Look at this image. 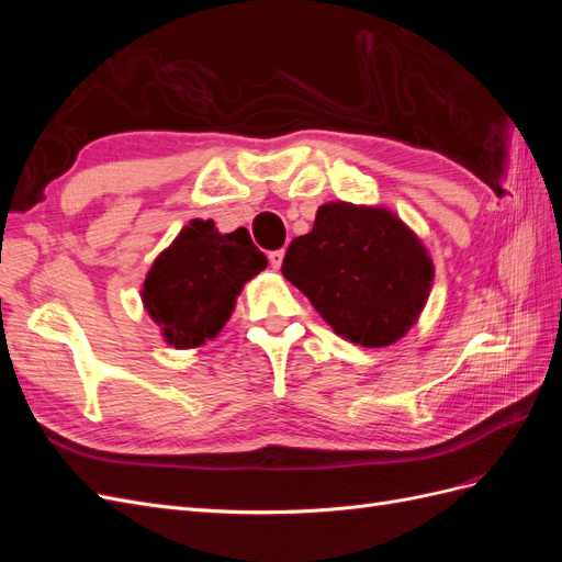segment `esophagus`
<instances>
[{
	"mask_svg": "<svg viewBox=\"0 0 562 562\" xmlns=\"http://www.w3.org/2000/svg\"><path fill=\"white\" fill-rule=\"evenodd\" d=\"M283 250H271L269 252V265H271V269H281V265H283Z\"/></svg>",
	"mask_w": 562,
	"mask_h": 562,
	"instance_id": "esophagus-1",
	"label": "esophagus"
}]
</instances>
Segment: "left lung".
<instances>
[{"label":"left lung","instance_id":"1","mask_svg":"<svg viewBox=\"0 0 562 562\" xmlns=\"http://www.w3.org/2000/svg\"><path fill=\"white\" fill-rule=\"evenodd\" d=\"M281 271L339 337L372 349L415 326L434 285L419 236L394 211L349 201L318 206L314 229L288 246Z\"/></svg>","mask_w":562,"mask_h":562}]
</instances>
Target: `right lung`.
Returning a JSON list of instances; mask_svg holds the SVG:
<instances>
[{
	"instance_id": "obj_1",
	"label": "right lung",
	"mask_w": 562,
	"mask_h": 562,
	"mask_svg": "<svg viewBox=\"0 0 562 562\" xmlns=\"http://www.w3.org/2000/svg\"><path fill=\"white\" fill-rule=\"evenodd\" d=\"M265 267L248 229L223 234L196 217L151 262L140 297L166 345L196 349L225 328L244 285Z\"/></svg>"
}]
</instances>
